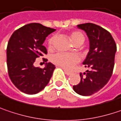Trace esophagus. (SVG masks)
I'll use <instances>...</instances> for the list:
<instances>
[{
  "mask_svg": "<svg viewBox=\"0 0 121 121\" xmlns=\"http://www.w3.org/2000/svg\"><path fill=\"white\" fill-rule=\"evenodd\" d=\"M64 69V73L67 75H70L71 74V72L69 71L68 70H66V69Z\"/></svg>",
  "mask_w": 121,
  "mask_h": 121,
  "instance_id": "34e87169",
  "label": "esophagus"
}]
</instances>
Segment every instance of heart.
<instances>
[{
    "instance_id": "heart-1",
    "label": "heart",
    "mask_w": 121,
    "mask_h": 121,
    "mask_svg": "<svg viewBox=\"0 0 121 121\" xmlns=\"http://www.w3.org/2000/svg\"><path fill=\"white\" fill-rule=\"evenodd\" d=\"M70 38L74 44H76L80 42L83 43L84 41V35L80 32H78V31L72 32L71 34ZM55 39V37H52L49 39V41H48L49 48H52ZM80 60V56L75 53L58 52L52 57V61L54 64H57V66H60L61 67H63L64 69H67L72 68L75 64L79 62Z\"/></svg>"
}]
</instances>
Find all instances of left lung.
Returning a JSON list of instances; mask_svg holds the SVG:
<instances>
[{"instance_id": "left-lung-1", "label": "left lung", "mask_w": 121, "mask_h": 121, "mask_svg": "<svg viewBox=\"0 0 121 121\" xmlns=\"http://www.w3.org/2000/svg\"><path fill=\"white\" fill-rule=\"evenodd\" d=\"M77 26L86 33L89 40V51L83 64L91 70L80 73V82L73 88L79 95L89 96L109 82L114 66L116 45L112 35L99 26L87 23Z\"/></svg>"}]
</instances>
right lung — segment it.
<instances>
[{
    "label": "right lung",
    "mask_w": 121,
    "mask_h": 121,
    "mask_svg": "<svg viewBox=\"0 0 121 121\" xmlns=\"http://www.w3.org/2000/svg\"><path fill=\"white\" fill-rule=\"evenodd\" d=\"M55 31V29L32 23L17 30L11 36L7 47L8 74L21 91L36 94L49 82L55 66L47 63L46 59H43L46 62L43 69L34 66V62L40 56L47 54L43 43Z\"/></svg>",
    "instance_id": "1"
}]
</instances>
